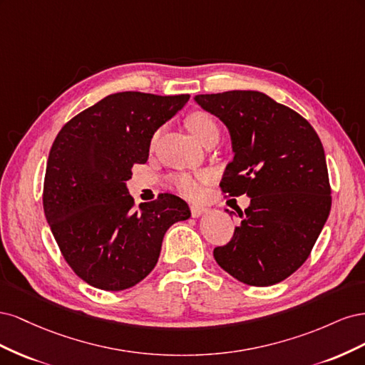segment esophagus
I'll return each instance as SVG.
<instances>
[{"label":"esophagus","mask_w":365,"mask_h":365,"mask_svg":"<svg viewBox=\"0 0 365 365\" xmlns=\"http://www.w3.org/2000/svg\"><path fill=\"white\" fill-rule=\"evenodd\" d=\"M190 213L193 217H200V216L208 213V208L202 207L200 204H190Z\"/></svg>","instance_id":"1"}]
</instances>
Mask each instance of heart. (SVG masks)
Here are the masks:
<instances>
[{
	"mask_svg": "<svg viewBox=\"0 0 365 365\" xmlns=\"http://www.w3.org/2000/svg\"><path fill=\"white\" fill-rule=\"evenodd\" d=\"M185 125L195 135V138L201 143L210 134L217 132V125L213 120V117L202 111L192 113L189 117H187ZM208 178H210V172L207 170H201L196 173H175L170 176V184L178 193L187 197H195L197 193H200L201 182L208 181Z\"/></svg>",
	"mask_w": 365,
	"mask_h": 365,
	"instance_id": "obj_1",
	"label": "heart"
}]
</instances>
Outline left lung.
<instances>
[{"label":"left lung","instance_id":"1","mask_svg":"<svg viewBox=\"0 0 365 365\" xmlns=\"http://www.w3.org/2000/svg\"><path fill=\"white\" fill-rule=\"evenodd\" d=\"M195 102L230 132L235 158L220 189L251 197L213 256L242 283H279L306 262L332 205L322 140L306 118L259 91L200 94Z\"/></svg>","mask_w":365,"mask_h":365}]
</instances>
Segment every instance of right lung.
<instances>
[{
  "mask_svg": "<svg viewBox=\"0 0 365 365\" xmlns=\"http://www.w3.org/2000/svg\"><path fill=\"white\" fill-rule=\"evenodd\" d=\"M189 94L115 93L73 117L54 138L43 180V213L63 259L88 284L123 291L155 268L163 237L190 217L181 197L161 193L134 208L126 189L157 129Z\"/></svg>",
  "mask_w": 365,
  "mask_h": 365,
  "instance_id": "obj_1",
  "label": "right lung"
}]
</instances>
